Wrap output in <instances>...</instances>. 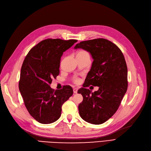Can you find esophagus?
Instances as JSON below:
<instances>
[{
    "label": "esophagus",
    "instance_id": "esophagus-1",
    "mask_svg": "<svg viewBox=\"0 0 151 151\" xmlns=\"http://www.w3.org/2000/svg\"><path fill=\"white\" fill-rule=\"evenodd\" d=\"M77 91H78V88H73V91H74V93L76 94L77 93Z\"/></svg>",
    "mask_w": 151,
    "mask_h": 151
}]
</instances>
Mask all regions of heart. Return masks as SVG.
Listing matches in <instances>:
<instances>
[{"label":"heart","mask_w":151,"mask_h":151,"mask_svg":"<svg viewBox=\"0 0 151 151\" xmlns=\"http://www.w3.org/2000/svg\"><path fill=\"white\" fill-rule=\"evenodd\" d=\"M84 55H89V53L86 51V50H81L79 51H78L77 52L76 54V57H79V56H84ZM74 82L76 83H77L79 82V79H74Z\"/></svg>","instance_id":"b5f03b06"}]
</instances>
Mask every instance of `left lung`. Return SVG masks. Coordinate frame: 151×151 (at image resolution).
I'll use <instances>...</instances> for the list:
<instances>
[{
	"label": "left lung",
	"mask_w": 151,
	"mask_h": 151,
	"mask_svg": "<svg viewBox=\"0 0 151 151\" xmlns=\"http://www.w3.org/2000/svg\"><path fill=\"white\" fill-rule=\"evenodd\" d=\"M75 49L83 48L93 58L91 70L85 79L84 88L77 91L83 96L79 105L83 119L94 125L106 122L116 113L128 88L127 66L125 57L115 44L104 38L84 41ZM98 86L92 93L86 86Z\"/></svg>",
	"instance_id": "left-lung-1"
}]
</instances>
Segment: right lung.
I'll use <instances>...</instances> for the list:
<instances>
[{"instance_id": "obj_1", "label": "right lung", "mask_w": 151, "mask_h": 151, "mask_svg": "<svg viewBox=\"0 0 151 151\" xmlns=\"http://www.w3.org/2000/svg\"><path fill=\"white\" fill-rule=\"evenodd\" d=\"M77 42L44 40L29 50L22 63L19 89L27 110L40 123L57 121L61 116L62 104L73 94L70 86L55 91L50 84L60 73L63 53Z\"/></svg>"}]
</instances>
